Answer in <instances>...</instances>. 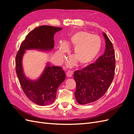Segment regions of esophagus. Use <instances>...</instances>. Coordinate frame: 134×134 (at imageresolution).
Returning a JSON list of instances; mask_svg holds the SVG:
<instances>
[{"label": "esophagus", "mask_w": 134, "mask_h": 134, "mask_svg": "<svg viewBox=\"0 0 134 134\" xmlns=\"http://www.w3.org/2000/svg\"><path fill=\"white\" fill-rule=\"evenodd\" d=\"M72 74H73V72L71 71H68L66 72V76L68 77V78H70V77L72 76Z\"/></svg>", "instance_id": "obj_1"}]
</instances>
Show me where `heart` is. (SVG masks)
Returning a JSON list of instances; mask_svg holds the SVG:
<instances>
[{
  "mask_svg": "<svg viewBox=\"0 0 134 134\" xmlns=\"http://www.w3.org/2000/svg\"><path fill=\"white\" fill-rule=\"evenodd\" d=\"M68 48H73L72 58L69 62L72 66L78 62L84 66L91 63L98 55L101 48V40L99 36L93 35L90 32L79 31L72 35L70 40L65 43ZM67 52L66 48L62 47L57 52L59 57L64 59Z\"/></svg>",
  "mask_w": 134,
  "mask_h": 134,
  "instance_id": "obj_1",
  "label": "heart"
}]
</instances>
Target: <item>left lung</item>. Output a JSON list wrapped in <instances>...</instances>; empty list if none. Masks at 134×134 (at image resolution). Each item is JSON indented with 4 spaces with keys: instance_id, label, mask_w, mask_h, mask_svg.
<instances>
[{
    "instance_id": "1",
    "label": "left lung",
    "mask_w": 134,
    "mask_h": 134,
    "mask_svg": "<svg viewBox=\"0 0 134 134\" xmlns=\"http://www.w3.org/2000/svg\"><path fill=\"white\" fill-rule=\"evenodd\" d=\"M104 53L93 64L74 72L76 82L75 97L76 102L85 104L94 102L106 92L114 78L115 55L111 41L105 33Z\"/></svg>"
}]
</instances>
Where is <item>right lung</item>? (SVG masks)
Returning <instances> with one entry per match:
<instances>
[{
    "instance_id": "right-lung-1",
    "label": "right lung",
    "mask_w": 134,
    "mask_h": 134,
    "mask_svg": "<svg viewBox=\"0 0 134 134\" xmlns=\"http://www.w3.org/2000/svg\"><path fill=\"white\" fill-rule=\"evenodd\" d=\"M62 28L41 26L31 31L22 42L15 58V70L23 92L32 102L46 106L54 102L56 91L65 79V74L60 66H51L47 63L37 80L27 78L23 72L22 58L26 50H51L54 46V36Z\"/></svg>"
}]
</instances>
